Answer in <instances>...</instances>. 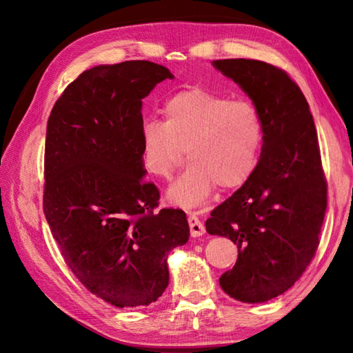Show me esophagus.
<instances>
[{
	"label": "esophagus",
	"mask_w": 353,
	"mask_h": 353,
	"mask_svg": "<svg viewBox=\"0 0 353 353\" xmlns=\"http://www.w3.org/2000/svg\"><path fill=\"white\" fill-rule=\"evenodd\" d=\"M188 223H190V230H191V236L192 238H199L201 235H205V232H206L205 226H203V223L199 220L197 215L190 214Z\"/></svg>",
	"instance_id": "esophagus-1"
}]
</instances>
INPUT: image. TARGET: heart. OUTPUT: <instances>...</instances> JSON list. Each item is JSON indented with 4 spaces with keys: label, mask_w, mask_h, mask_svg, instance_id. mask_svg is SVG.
Wrapping results in <instances>:
<instances>
[{
    "label": "heart",
    "mask_w": 353,
    "mask_h": 353,
    "mask_svg": "<svg viewBox=\"0 0 353 353\" xmlns=\"http://www.w3.org/2000/svg\"><path fill=\"white\" fill-rule=\"evenodd\" d=\"M163 115L142 123L141 150L148 174L168 179L186 148L191 165L168 188L170 205H200L216 186L234 190L252 176L264 138L253 103L194 88L170 97Z\"/></svg>",
    "instance_id": "b5f03b06"
}]
</instances>
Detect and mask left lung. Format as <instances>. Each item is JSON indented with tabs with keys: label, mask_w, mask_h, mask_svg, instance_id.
<instances>
[{
	"label": "left lung",
	"mask_w": 353,
	"mask_h": 353,
	"mask_svg": "<svg viewBox=\"0 0 353 353\" xmlns=\"http://www.w3.org/2000/svg\"><path fill=\"white\" fill-rule=\"evenodd\" d=\"M212 65L249 95L264 138L252 176L214 209L206 230L238 247L234 268L220 277L224 292L262 303L291 288L319 247L327 188L317 132L308 101L285 71L252 59Z\"/></svg>",
	"instance_id": "left-lung-1"
}]
</instances>
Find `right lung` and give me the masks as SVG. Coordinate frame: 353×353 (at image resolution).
Returning a JSON list of instances; mask_svg holds the SVG:
<instances>
[{"label": "right lung", "mask_w": 353, "mask_h": 353, "mask_svg": "<svg viewBox=\"0 0 353 353\" xmlns=\"http://www.w3.org/2000/svg\"><path fill=\"white\" fill-rule=\"evenodd\" d=\"M168 68L148 61L99 65L65 89L48 118L43 212L66 264L117 308L147 306L168 287V253L188 243L181 209L154 212L142 179V100Z\"/></svg>", "instance_id": "1"}]
</instances>
